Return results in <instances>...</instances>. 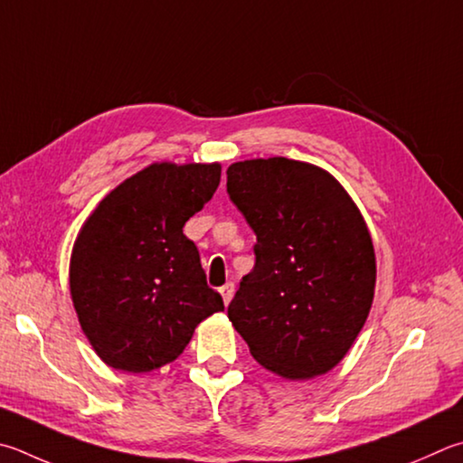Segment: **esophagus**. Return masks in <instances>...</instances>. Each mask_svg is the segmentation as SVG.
Segmentation results:
<instances>
[{
    "label": "esophagus",
    "mask_w": 463,
    "mask_h": 463,
    "mask_svg": "<svg viewBox=\"0 0 463 463\" xmlns=\"http://www.w3.org/2000/svg\"><path fill=\"white\" fill-rule=\"evenodd\" d=\"M221 296H222V299H224V304H229V301H231L232 296H234V283H232V281L222 285V288H221Z\"/></svg>",
    "instance_id": "esophagus-1"
}]
</instances>
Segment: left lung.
Here are the masks:
<instances>
[{
    "label": "left lung",
    "mask_w": 463,
    "mask_h": 463,
    "mask_svg": "<svg viewBox=\"0 0 463 463\" xmlns=\"http://www.w3.org/2000/svg\"><path fill=\"white\" fill-rule=\"evenodd\" d=\"M226 192L257 234L229 319L259 364L312 378L350 350L371 312L376 263L356 204L330 174L288 157L226 170Z\"/></svg>",
    "instance_id": "left-lung-1"
}]
</instances>
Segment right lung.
Returning <instances> with one entry per match:
<instances>
[{"label": "right lung", "instance_id": "right-lung-1", "mask_svg": "<svg viewBox=\"0 0 463 463\" xmlns=\"http://www.w3.org/2000/svg\"><path fill=\"white\" fill-rule=\"evenodd\" d=\"M221 184L218 164H151L107 194L71 257L82 332L103 363L149 373L178 358L204 317L222 312L184 234Z\"/></svg>", "mask_w": 463, "mask_h": 463}]
</instances>
